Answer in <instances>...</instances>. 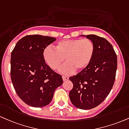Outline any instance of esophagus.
I'll return each mask as SVG.
<instances>
[{"label": "esophagus", "instance_id": "esophagus-1", "mask_svg": "<svg viewBox=\"0 0 129 129\" xmlns=\"http://www.w3.org/2000/svg\"><path fill=\"white\" fill-rule=\"evenodd\" d=\"M62 79L63 81H66V80H69V77L67 76H62Z\"/></svg>", "mask_w": 129, "mask_h": 129}]
</instances>
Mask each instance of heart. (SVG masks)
<instances>
[{"label":"heart","mask_w":129,"mask_h":129,"mask_svg":"<svg viewBox=\"0 0 129 129\" xmlns=\"http://www.w3.org/2000/svg\"><path fill=\"white\" fill-rule=\"evenodd\" d=\"M55 50L46 47L43 52V58L53 70H58L64 63H67L60 70V73L69 75L75 70L82 71L91 63L95 52L93 42L88 38L62 40L57 42Z\"/></svg>","instance_id":"heart-1"}]
</instances>
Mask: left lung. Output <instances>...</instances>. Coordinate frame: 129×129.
Returning <instances> with one entry per match:
<instances>
[{"label":"left lung","instance_id":"8db88e82","mask_svg":"<svg viewBox=\"0 0 129 129\" xmlns=\"http://www.w3.org/2000/svg\"><path fill=\"white\" fill-rule=\"evenodd\" d=\"M86 38L93 42L95 52L86 69L70 77L73 88L69 97L74 106L86 110L99 106L111 92L115 79L117 57L105 38L95 35H86Z\"/></svg>","mask_w":129,"mask_h":129}]
</instances>
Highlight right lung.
<instances>
[{
    "instance_id": "1",
    "label": "right lung",
    "mask_w": 129,
    "mask_h": 129,
    "mask_svg": "<svg viewBox=\"0 0 129 129\" xmlns=\"http://www.w3.org/2000/svg\"><path fill=\"white\" fill-rule=\"evenodd\" d=\"M55 38L27 35L15 45L11 55V78L18 97L26 104L42 108L50 103L54 92L62 84L60 74L43 58V52Z\"/></svg>"
}]
</instances>
